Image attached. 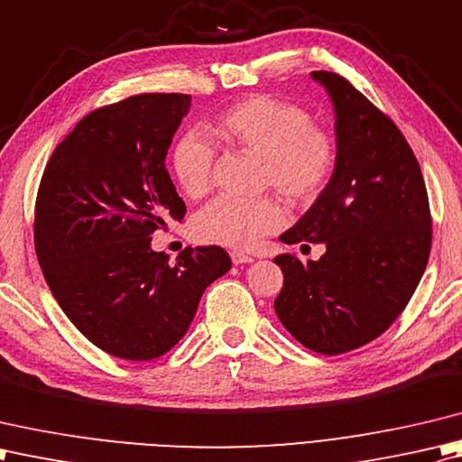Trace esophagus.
I'll return each instance as SVG.
<instances>
[{
	"mask_svg": "<svg viewBox=\"0 0 462 462\" xmlns=\"http://www.w3.org/2000/svg\"><path fill=\"white\" fill-rule=\"evenodd\" d=\"M231 261L235 263V265H243V263H253L255 259H253L251 255H245V253H241V251H233Z\"/></svg>",
	"mask_w": 462,
	"mask_h": 462,
	"instance_id": "obj_1",
	"label": "esophagus"
}]
</instances>
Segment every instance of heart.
<instances>
[{"instance_id":"heart-1","label":"heart","mask_w":462,"mask_h":462,"mask_svg":"<svg viewBox=\"0 0 462 462\" xmlns=\"http://www.w3.org/2000/svg\"><path fill=\"white\" fill-rule=\"evenodd\" d=\"M207 131L223 143L263 159V183L289 203L305 205L323 191L335 167V141L327 129L310 124V116L283 99L253 96L219 113ZM213 147L189 131L171 152V171L187 197H203L211 183ZM283 223L271 197L255 201L215 199L195 215L193 237L199 243L249 249L263 235Z\"/></svg>"}]
</instances>
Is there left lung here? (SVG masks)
Segmentation results:
<instances>
[{"label": "left lung", "mask_w": 462, "mask_h": 462, "mask_svg": "<svg viewBox=\"0 0 462 462\" xmlns=\"http://www.w3.org/2000/svg\"><path fill=\"white\" fill-rule=\"evenodd\" d=\"M333 103L337 159L310 209L281 235L323 243L319 261L279 255L275 313L307 349L341 355L387 331L407 307L430 253L425 179L407 139L349 81L310 73Z\"/></svg>", "instance_id": "8db88e82"}]
</instances>
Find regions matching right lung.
Listing matches in <instances>:
<instances>
[{
    "instance_id": "right-lung-1",
    "label": "right lung",
    "mask_w": 462,
    "mask_h": 462,
    "mask_svg": "<svg viewBox=\"0 0 462 462\" xmlns=\"http://www.w3.org/2000/svg\"><path fill=\"white\" fill-rule=\"evenodd\" d=\"M191 96L141 93L91 111L55 147L35 203V251L53 297L113 356L152 361L189 328L203 291L231 269L221 247H187L175 265L152 235L185 203L165 157Z\"/></svg>"
}]
</instances>
